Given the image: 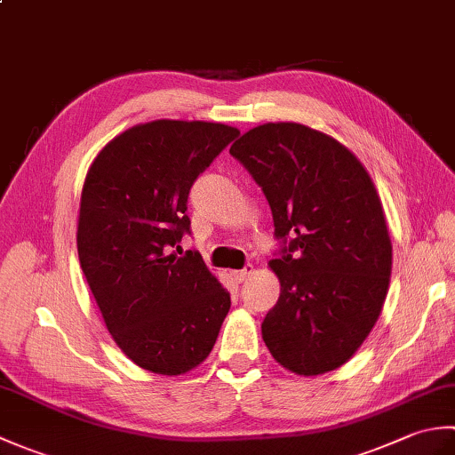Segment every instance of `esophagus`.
<instances>
[{"mask_svg":"<svg viewBox=\"0 0 455 455\" xmlns=\"http://www.w3.org/2000/svg\"><path fill=\"white\" fill-rule=\"evenodd\" d=\"M254 274V266L248 264L244 269H236V272L233 274L236 282H246V279Z\"/></svg>","mask_w":455,"mask_h":455,"instance_id":"1","label":"esophagus"}]
</instances>
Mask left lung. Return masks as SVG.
Returning <instances> with one entry per match:
<instances>
[{"label":"left lung","instance_id":"left-lung-1","mask_svg":"<svg viewBox=\"0 0 455 455\" xmlns=\"http://www.w3.org/2000/svg\"><path fill=\"white\" fill-rule=\"evenodd\" d=\"M230 154L262 188L282 293L262 323L269 354L297 375L344 365L371 332L387 297L393 246L381 199L354 154L299 123H266Z\"/></svg>","mask_w":455,"mask_h":455}]
</instances>
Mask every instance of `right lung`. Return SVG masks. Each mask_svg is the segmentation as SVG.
I'll return each instance as SVG.
<instances>
[{"mask_svg":"<svg viewBox=\"0 0 455 455\" xmlns=\"http://www.w3.org/2000/svg\"><path fill=\"white\" fill-rule=\"evenodd\" d=\"M238 134L205 121L134 124L105 144L85 176L82 272L113 340L142 370L188 373L217 342L228 291L199 252H169L189 235L193 181Z\"/></svg>","mask_w":455,"mask_h":455,"instance_id":"right-lung-1","label":"right lung"}]
</instances>
